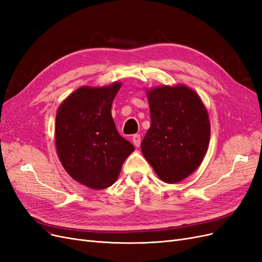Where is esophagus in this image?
I'll list each match as a JSON object with an SVG mask.
<instances>
[{
	"mask_svg": "<svg viewBox=\"0 0 262 262\" xmlns=\"http://www.w3.org/2000/svg\"><path fill=\"white\" fill-rule=\"evenodd\" d=\"M132 142L134 144V146L139 147L140 144H141V135L140 134H134L132 137Z\"/></svg>",
	"mask_w": 262,
	"mask_h": 262,
	"instance_id": "1",
	"label": "esophagus"
}]
</instances>
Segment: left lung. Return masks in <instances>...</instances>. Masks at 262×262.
Wrapping results in <instances>:
<instances>
[{"mask_svg": "<svg viewBox=\"0 0 262 262\" xmlns=\"http://www.w3.org/2000/svg\"><path fill=\"white\" fill-rule=\"evenodd\" d=\"M146 96L150 128L142 154L160 180L178 183L201 166L208 149V112L194 90L181 83L146 90Z\"/></svg>", "mask_w": 262, "mask_h": 262, "instance_id": "obj_1", "label": "left lung"}]
</instances>
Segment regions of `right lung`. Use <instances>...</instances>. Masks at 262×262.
<instances>
[{
    "mask_svg": "<svg viewBox=\"0 0 262 262\" xmlns=\"http://www.w3.org/2000/svg\"><path fill=\"white\" fill-rule=\"evenodd\" d=\"M120 82L106 86L83 85L62 102L56 114L55 145L67 173L92 189L113 185L123 161L134 150L120 137L112 105Z\"/></svg>",
    "mask_w": 262,
    "mask_h": 262,
    "instance_id": "add662e5",
    "label": "right lung"
}]
</instances>
